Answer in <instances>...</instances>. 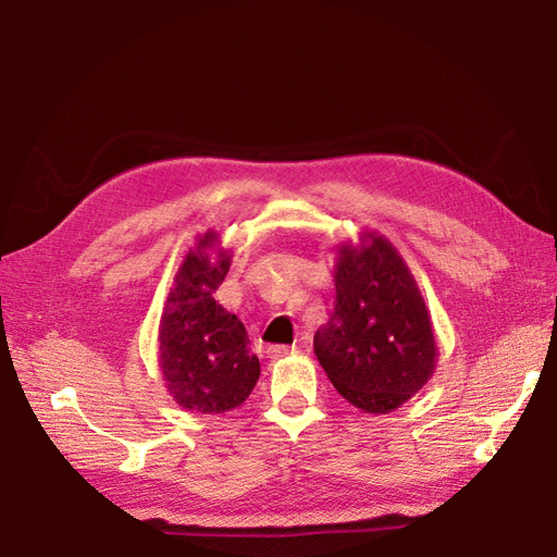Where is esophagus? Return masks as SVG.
I'll use <instances>...</instances> for the list:
<instances>
[{
	"label": "esophagus",
	"mask_w": 557,
	"mask_h": 557,
	"mask_svg": "<svg viewBox=\"0 0 557 557\" xmlns=\"http://www.w3.org/2000/svg\"><path fill=\"white\" fill-rule=\"evenodd\" d=\"M295 347H288V345H271L269 349H267V355H269V359H283V357H290V355H295Z\"/></svg>",
	"instance_id": "34e87169"
}]
</instances>
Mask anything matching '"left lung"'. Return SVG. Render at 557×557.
<instances>
[{
	"label": "left lung",
	"instance_id": "1",
	"mask_svg": "<svg viewBox=\"0 0 557 557\" xmlns=\"http://www.w3.org/2000/svg\"><path fill=\"white\" fill-rule=\"evenodd\" d=\"M314 355L341 397L363 413H392L435 373L437 337L404 257L377 232L345 240L335 260V305Z\"/></svg>",
	"mask_w": 557,
	"mask_h": 557
}]
</instances>
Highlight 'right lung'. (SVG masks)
<instances>
[{
	"label": "right lung",
	"mask_w": 557,
	"mask_h": 557,
	"mask_svg": "<svg viewBox=\"0 0 557 557\" xmlns=\"http://www.w3.org/2000/svg\"><path fill=\"white\" fill-rule=\"evenodd\" d=\"M232 257L222 248V232L208 228L184 255L162 307L158 366L170 397L186 411H232L260 381L246 325L212 297Z\"/></svg>",
	"instance_id": "obj_1"
}]
</instances>
